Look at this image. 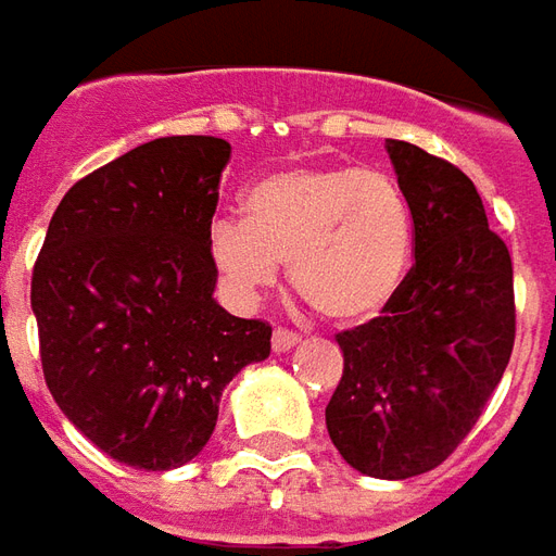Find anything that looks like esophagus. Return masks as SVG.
<instances>
[{
  "label": "esophagus",
  "instance_id": "esophagus-1",
  "mask_svg": "<svg viewBox=\"0 0 556 556\" xmlns=\"http://www.w3.org/2000/svg\"><path fill=\"white\" fill-rule=\"evenodd\" d=\"M299 344V334L293 329H275L271 332V350L275 353H287V350H293Z\"/></svg>",
  "mask_w": 556,
  "mask_h": 556
}]
</instances>
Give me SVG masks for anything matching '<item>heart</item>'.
Returning <instances> with one entry per match:
<instances>
[{
	"mask_svg": "<svg viewBox=\"0 0 556 556\" xmlns=\"http://www.w3.org/2000/svg\"><path fill=\"white\" fill-rule=\"evenodd\" d=\"M208 254L239 293L278 281L290 263L296 293L323 317L371 320L407 278L413 212L401 185L377 167H290L245 194V218L208 227Z\"/></svg>",
	"mask_w": 556,
	"mask_h": 556,
	"instance_id": "b5f03b06",
	"label": "heart"
}]
</instances>
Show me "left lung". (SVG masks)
<instances>
[{
	"label": "left lung",
	"mask_w": 556,
	"mask_h": 556,
	"mask_svg": "<svg viewBox=\"0 0 556 556\" xmlns=\"http://www.w3.org/2000/svg\"><path fill=\"white\" fill-rule=\"evenodd\" d=\"M386 149L416 263L380 317L334 334L344 374L326 428L359 473L410 479L443 464L485 410L515 344V290L476 185L419 146Z\"/></svg>",
	"instance_id": "left-lung-1"
}]
</instances>
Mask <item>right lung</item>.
<instances>
[{
  "mask_svg": "<svg viewBox=\"0 0 556 556\" xmlns=\"http://www.w3.org/2000/svg\"><path fill=\"white\" fill-rule=\"evenodd\" d=\"M230 161L222 137H159L71 185L33 269L50 395L134 470L206 446L224 386L271 350V326L212 299L208 227Z\"/></svg>",
  "mask_w": 556,
  "mask_h": 556,
  "instance_id": "1",
  "label": "right lung"
}]
</instances>
